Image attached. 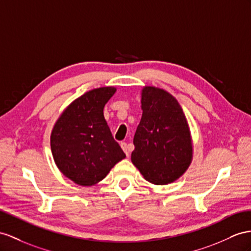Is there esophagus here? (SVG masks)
<instances>
[{"label": "esophagus", "instance_id": "1", "mask_svg": "<svg viewBox=\"0 0 251 251\" xmlns=\"http://www.w3.org/2000/svg\"><path fill=\"white\" fill-rule=\"evenodd\" d=\"M121 147H122V150H123V151H125L126 156H127V157H129V151H130V150H129V147H128L127 143H125V142H122V143H121Z\"/></svg>", "mask_w": 251, "mask_h": 251}]
</instances>
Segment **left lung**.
<instances>
[{
  "instance_id": "1",
  "label": "left lung",
  "mask_w": 251,
  "mask_h": 251,
  "mask_svg": "<svg viewBox=\"0 0 251 251\" xmlns=\"http://www.w3.org/2000/svg\"><path fill=\"white\" fill-rule=\"evenodd\" d=\"M141 109L131 162L151 183L174 182L193 159L190 127L182 108L168 91L146 86L141 92Z\"/></svg>"
}]
</instances>
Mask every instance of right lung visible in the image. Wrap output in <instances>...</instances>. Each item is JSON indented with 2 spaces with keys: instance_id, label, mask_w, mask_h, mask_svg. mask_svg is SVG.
<instances>
[{
  "instance_id": "1",
  "label": "right lung",
  "mask_w": 251,
  "mask_h": 251,
  "mask_svg": "<svg viewBox=\"0 0 251 251\" xmlns=\"http://www.w3.org/2000/svg\"><path fill=\"white\" fill-rule=\"evenodd\" d=\"M115 91L101 87L82 94L64 109L50 133L57 168L82 187L101 181L126 157L104 118V107Z\"/></svg>"
}]
</instances>
